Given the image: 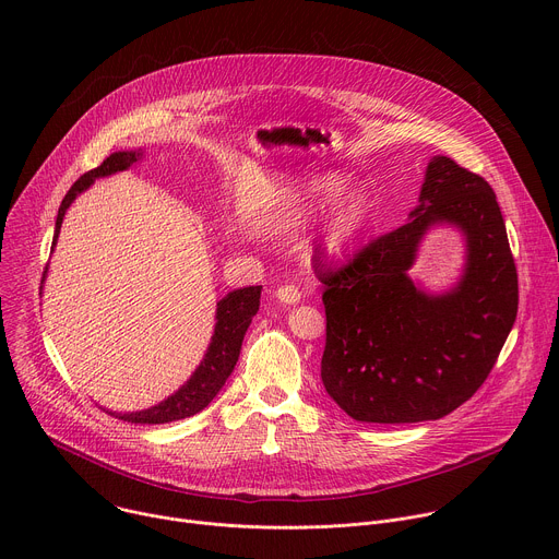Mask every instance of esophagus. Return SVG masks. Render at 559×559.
Wrapping results in <instances>:
<instances>
[{
    "label": "esophagus",
    "mask_w": 559,
    "mask_h": 559,
    "mask_svg": "<svg viewBox=\"0 0 559 559\" xmlns=\"http://www.w3.org/2000/svg\"><path fill=\"white\" fill-rule=\"evenodd\" d=\"M276 298L285 305H294V302L300 300V289L296 285H281L276 289Z\"/></svg>",
    "instance_id": "1"
}]
</instances>
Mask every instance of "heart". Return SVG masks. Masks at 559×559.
Returning a JSON list of instances; mask_svg holds the SVG:
<instances>
[{
    "label": "heart",
    "mask_w": 559,
    "mask_h": 559,
    "mask_svg": "<svg viewBox=\"0 0 559 559\" xmlns=\"http://www.w3.org/2000/svg\"><path fill=\"white\" fill-rule=\"evenodd\" d=\"M347 186V179L343 175H323L318 179H311L305 186L302 197L274 205L265 210L257 225L263 231H281L298 225L305 216H309L316 207H323L332 201H336ZM371 214L369 199L362 192H352L347 194L332 212L325 231H323V243L330 250H341L345 248L352 238L367 225Z\"/></svg>",
    "instance_id": "1"
}]
</instances>
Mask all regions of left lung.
<instances>
[{
	"instance_id": "left-lung-1",
	"label": "left lung",
	"mask_w": 559,
	"mask_h": 559,
	"mask_svg": "<svg viewBox=\"0 0 559 559\" xmlns=\"http://www.w3.org/2000/svg\"><path fill=\"white\" fill-rule=\"evenodd\" d=\"M467 236L461 283L433 297L406 272L431 224ZM328 338L321 378L360 423L438 420L491 373L518 316V270L493 188L449 156H433L412 218L354 254L318 267Z\"/></svg>"
}]
</instances>
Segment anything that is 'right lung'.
Returning a JSON list of instances; mask_svg holds the SVG:
<instances>
[{
    "mask_svg": "<svg viewBox=\"0 0 559 559\" xmlns=\"http://www.w3.org/2000/svg\"><path fill=\"white\" fill-rule=\"evenodd\" d=\"M141 154H143L141 150L115 152L106 158L102 166H97L95 170L86 173L84 177H79L74 181V186L68 190V194L63 197V201L59 205L52 248L57 243L63 214L70 207V203L74 201V197L79 192H84L99 177H108V175L132 168L141 158ZM261 289H263L261 285L234 289L216 302V325H214L212 343H210L201 365L190 376V380L177 393H173L168 401L158 403L156 407L143 409V412H134V414H112V412H108V414L117 416L123 423H134V425H164V423L190 418V416L199 414L201 409H205L214 401V395L221 391V386L225 384L229 373L234 371L238 354H241L246 332L252 323V318L259 311Z\"/></svg>",
    "mask_w": 559,
    "mask_h": 559,
    "instance_id": "obj_1",
    "label": "right lung"
}]
</instances>
